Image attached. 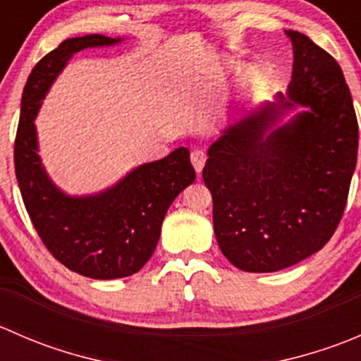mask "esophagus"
Returning a JSON list of instances; mask_svg holds the SVG:
<instances>
[{
  "label": "esophagus",
  "mask_w": 361,
  "mask_h": 361,
  "mask_svg": "<svg viewBox=\"0 0 361 361\" xmlns=\"http://www.w3.org/2000/svg\"><path fill=\"white\" fill-rule=\"evenodd\" d=\"M190 160H192V166H194V169L197 171V173H201L204 164H206V152L204 150H194L190 154Z\"/></svg>",
  "instance_id": "1"
}]
</instances>
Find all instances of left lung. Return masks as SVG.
Masks as SVG:
<instances>
[{"mask_svg": "<svg viewBox=\"0 0 361 361\" xmlns=\"http://www.w3.org/2000/svg\"><path fill=\"white\" fill-rule=\"evenodd\" d=\"M288 99L309 106L285 126L279 94L225 129L207 150L218 246L246 272H274L319 251L338 227L358 155V120L342 69L297 31Z\"/></svg>", "mask_w": 361, "mask_h": 361, "instance_id": "obj_1", "label": "left lung"}]
</instances>
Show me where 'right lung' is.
<instances>
[{"instance_id":"1","label":"right lung","mask_w":361,"mask_h":361,"mask_svg":"<svg viewBox=\"0 0 361 361\" xmlns=\"http://www.w3.org/2000/svg\"><path fill=\"white\" fill-rule=\"evenodd\" d=\"M118 42L103 35L64 39L32 68L13 147L20 194L39 239L69 271L92 279L126 278L140 271L154 255L169 206L195 180L185 147L136 167L115 187L96 195L69 197L47 176L35 127L42 99L73 54Z\"/></svg>"}]
</instances>
